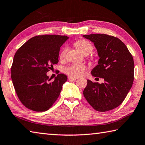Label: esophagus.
I'll return each mask as SVG.
<instances>
[{
    "instance_id": "obj_1",
    "label": "esophagus",
    "mask_w": 145,
    "mask_h": 145,
    "mask_svg": "<svg viewBox=\"0 0 145 145\" xmlns=\"http://www.w3.org/2000/svg\"><path fill=\"white\" fill-rule=\"evenodd\" d=\"M68 79L69 80H73V81H75L77 79V77H68Z\"/></svg>"
}]
</instances>
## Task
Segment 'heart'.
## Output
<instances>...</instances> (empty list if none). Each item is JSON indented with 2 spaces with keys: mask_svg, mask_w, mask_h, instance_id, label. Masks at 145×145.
<instances>
[{
  "mask_svg": "<svg viewBox=\"0 0 145 145\" xmlns=\"http://www.w3.org/2000/svg\"><path fill=\"white\" fill-rule=\"evenodd\" d=\"M75 46L77 47L83 54L87 55L92 52L93 46L89 41L86 40H80L76 41L74 43ZM68 51V47L67 46H64L59 54V58L61 59H64L66 57ZM86 69V67L82 64L75 63L70 65L66 68L65 72L73 77H78L83 74L84 71Z\"/></svg>",
  "mask_w": 145,
  "mask_h": 145,
  "instance_id": "b5f03b06",
  "label": "heart"
}]
</instances>
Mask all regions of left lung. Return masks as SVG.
Masks as SVG:
<instances>
[{
    "mask_svg": "<svg viewBox=\"0 0 145 145\" xmlns=\"http://www.w3.org/2000/svg\"><path fill=\"white\" fill-rule=\"evenodd\" d=\"M83 37L94 43L99 57L98 65L91 70V75L104 80L102 84L88 80L83 94L96 111H110L121 104L132 88L134 74L133 57L127 46L118 38L104 34Z\"/></svg>",
    "mask_w": 145,
    "mask_h": 145,
    "instance_id": "8db88e82",
    "label": "left lung"
}]
</instances>
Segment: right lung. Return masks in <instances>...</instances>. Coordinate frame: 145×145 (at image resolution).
<instances>
[{"instance_id":"obj_1","label":"right lung","mask_w":145,"mask_h":145,"mask_svg":"<svg viewBox=\"0 0 145 145\" xmlns=\"http://www.w3.org/2000/svg\"><path fill=\"white\" fill-rule=\"evenodd\" d=\"M68 39L54 34L34 36L14 54L12 82L18 99L28 109L47 111L59 96L67 76L59 73L50 82L46 73L58 63L60 48Z\"/></svg>"}]
</instances>
